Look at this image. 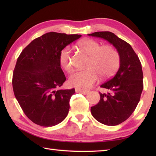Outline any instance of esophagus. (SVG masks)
Segmentation results:
<instances>
[{
  "mask_svg": "<svg viewBox=\"0 0 156 156\" xmlns=\"http://www.w3.org/2000/svg\"><path fill=\"white\" fill-rule=\"evenodd\" d=\"M75 90H76V92H78V93H81V94H83L84 95L88 94L89 92V91H88V90H84V89H78V88H76Z\"/></svg>",
  "mask_w": 156,
  "mask_h": 156,
  "instance_id": "esophagus-1",
  "label": "esophagus"
}]
</instances>
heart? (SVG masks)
<instances>
[{"mask_svg":"<svg viewBox=\"0 0 156 156\" xmlns=\"http://www.w3.org/2000/svg\"><path fill=\"white\" fill-rule=\"evenodd\" d=\"M82 51L89 56L85 70L76 71L69 77V84L80 89L89 88L98 80L99 74L102 77L113 75L120 66L119 53L112 45L100 46L98 42L93 39H84L78 43ZM59 62L66 71L72 69L71 49L65 47L60 53Z\"/></svg>","mask_w":156,"mask_h":156,"instance_id":"heart-1","label":"heart"}]
</instances>
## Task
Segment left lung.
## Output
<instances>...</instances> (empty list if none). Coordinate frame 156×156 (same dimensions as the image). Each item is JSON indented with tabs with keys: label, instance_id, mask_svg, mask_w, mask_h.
Segmentation results:
<instances>
[{
	"label": "left lung",
	"instance_id": "obj_1",
	"mask_svg": "<svg viewBox=\"0 0 156 156\" xmlns=\"http://www.w3.org/2000/svg\"><path fill=\"white\" fill-rule=\"evenodd\" d=\"M89 36L103 38L119 53L120 63L116 74L101 87L109 91L100 93L98 103L91 107L93 117L100 123L115 126L128 119L140 99L143 89L141 62L131 46L110 31H97Z\"/></svg>",
	"mask_w": 156,
	"mask_h": 156
}]
</instances>
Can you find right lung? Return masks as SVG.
<instances>
[{"label": "right lung", "instance_id": "1", "mask_svg": "<svg viewBox=\"0 0 156 156\" xmlns=\"http://www.w3.org/2000/svg\"><path fill=\"white\" fill-rule=\"evenodd\" d=\"M82 36L46 33L34 39L18 58L12 86L14 96L29 119L43 126L64 120L75 89H60L66 80L59 62L60 53Z\"/></svg>", "mask_w": 156, "mask_h": 156}]
</instances>
